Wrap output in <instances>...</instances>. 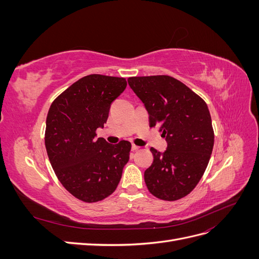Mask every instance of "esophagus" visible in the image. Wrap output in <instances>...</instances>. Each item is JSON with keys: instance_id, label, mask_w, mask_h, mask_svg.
Returning <instances> with one entry per match:
<instances>
[{"instance_id": "1", "label": "esophagus", "mask_w": 259, "mask_h": 259, "mask_svg": "<svg viewBox=\"0 0 259 259\" xmlns=\"http://www.w3.org/2000/svg\"><path fill=\"white\" fill-rule=\"evenodd\" d=\"M138 149H139L138 146H136V145H134V144L132 145V150H133V151H136V150H138Z\"/></svg>"}]
</instances>
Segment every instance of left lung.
<instances>
[{
    "mask_svg": "<svg viewBox=\"0 0 259 259\" xmlns=\"http://www.w3.org/2000/svg\"><path fill=\"white\" fill-rule=\"evenodd\" d=\"M127 81L145 104L150 127L158 126L167 142L163 153L150 149L153 162L145 170L148 190L164 201L182 199L200 182L213 151L207 105L173 76H132Z\"/></svg>",
    "mask_w": 259,
    "mask_h": 259,
    "instance_id": "8db88e82",
    "label": "left lung"
}]
</instances>
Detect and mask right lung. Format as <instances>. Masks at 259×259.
<instances>
[{
    "mask_svg": "<svg viewBox=\"0 0 259 259\" xmlns=\"http://www.w3.org/2000/svg\"><path fill=\"white\" fill-rule=\"evenodd\" d=\"M124 77L90 74L53 101L46 117L45 147L61 185L86 203L106 199L116 189L132 145L96 138L111 104L126 88Z\"/></svg>",
    "mask_w": 259,
    "mask_h": 259,
    "instance_id": "1",
    "label": "right lung"
}]
</instances>
